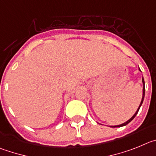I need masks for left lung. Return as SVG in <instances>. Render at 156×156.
Here are the masks:
<instances>
[{
	"mask_svg": "<svg viewBox=\"0 0 156 156\" xmlns=\"http://www.w3.org/2000/svg\"><path fill=\"white\" fill-rule=\"evenodd\" d=\"M139 70H140V69H139ZM140 71H141V70H140ZM142 83H143V94H142V99H141V103H140L139 106H138V109H137V111H136V113H134V115H133V116H132V117H131V118H130V119H129V120H127V121H126L125 123H122V124H120V125H116V126H109V127H123V126H125V125H127V123H130V122L131 121V120H132L134 118V117H135V116H136V115H137V113H138V110H139L140 107H141V105H142L143 100H144V92H145V87H144V78H142Z\"/></svg>",
	"mask_w": 156,
	"mask_h": 156,
	"instance_id": "obj_1",
	"label": "left lung"
}]
</instances>
